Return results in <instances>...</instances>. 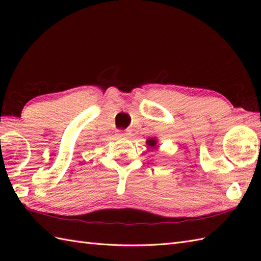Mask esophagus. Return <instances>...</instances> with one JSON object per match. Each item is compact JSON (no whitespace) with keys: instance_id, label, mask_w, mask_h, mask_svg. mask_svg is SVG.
Masks as SVG:
<instances>
[{"instance_id":"34e87169","label":"esophagus","mask_w":261,"mask_h":261,"mask_svg":"<svg viewBox=\"0 0 261 261\" xmlns=\"http://www.w3.org/2000/svg\"><path fill=\"white\" fill-rule=\"evenodd\" d=\"M127 135H129V134H127V132H125V131H120L118 134L119 137H127Z\"/></svg>"}]
</instances>
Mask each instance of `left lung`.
I'll return each mask as SVG.
<instances>
[{
  "mask_svg": "<svg viewBox=\"0 0 261 261\" xmlns=\"http://www.w3.org/2000/svg\"><path fill=\"white\" fill-rule=\"evenodd\" d=\"M148 146H150L151 148H157L158 147V140L157 138H149V139L146 141Z\"/></svg>",
  "mask_w": 261,
  "mask_h": 261,
  "instance_id": "8db88e82",
  "label": "left lung"
}]
</instances>
